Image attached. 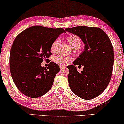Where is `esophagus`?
I'll return each mask as SVG.
<instances>
[{"label":"esophagus","mask_w":124,"mask_h":124,"mask_svg":"<svg viewBox=\"0 0 124 124\" xmlns=\"http://www.w3.org/2000/svg\"><path fill=\"white\" fill-rule=\"evenodd\" d=\"M60 68L61 70L63 69L64 68V65H60Z\"/></svg>","instance_id":"1"}]
</instances>
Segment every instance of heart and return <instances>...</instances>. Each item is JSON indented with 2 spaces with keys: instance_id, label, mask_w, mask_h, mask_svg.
<instances>
[{
  "instance_id": "heart-1",
  "label": "heart",
  "mask_w": 124,
  "mask_h": 124,
  "mask_svg": "<svg viewBox=\"0 0 124 124\" xmlns=\"http://www.w3.org/2000/svg\"><path fill=\"white\" fill-rule=\"evenodd\" d=\"M67 42L71 45L73 49L76 50L79 48L81 44V41L79 36L77 35H70L66 38ZM61 44V40L59 39H56L53 40L50 45V50L52 53H56L58 51ZM71 60V58L66 55L60 54L54 57L53 61L59 64H66L69 63Z\"/></svg>"
}]
</instances>
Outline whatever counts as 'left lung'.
<instances>
[{"instance_id": "obj_1", "label": "left lung", "mask_w": 124, "mask_h": 124, "mask_svg": "<svg viewBox=\"0 0 124 124\" xmlns=\"http://www.w3.org/2000/svg\"><path fill=\"white\" fill-rule=\"evenodd\" d=\"M67 32L76 35L85 44L84 51L67 66L71 90L82 99H91L101 94L108 85L112 76L114 55L110 39L98 27L77 26L67 28ZM75 65H83L79 73Z\"/></svg>"}]
</instances>
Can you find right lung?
<instances>
[{
	"label": "right lung",
	"instance_id": "add662e5",
	"mask_svg": "<svg viewBox=\"0 0 124 124\" xmlns=\"http://www.w3.org/2000/svg\"><path fill=\"white\" fill-rule=\"evenodd\" d=\"M63 32L62 28L35 26L15 38L10 51V71L16 86L24 95L35 98L51 89L60 67L51 62L46 69L41 63L48 61L52 43Z\"/></svg>",
	"mask_w": 124,
	"mask_h": 124
}]
</instances>
